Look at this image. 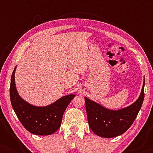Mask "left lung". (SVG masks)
Listing matches in <instances>:
<instances>
[{"label": "left lung", "instance_id": "8db88e82", "mask_svg": "<svg viewBox=\"0 0 153 153\" xmlns=\"http://www.w3.org/2000/svg\"><path fill=\"white\" fill-rule=\"evenodd\" d=\"M143 86L139 97L127 107L118 110H111L85 97L88 122L92 131L99 137L113 138L125 133L137 118L144 99Z\"/></svg>", "mask_w": 153, "mask_h": 153}]
</instances>
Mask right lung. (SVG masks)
I'll list each match as a JSON object with an SVG mask.
<instances>
[{"instance_id":"1","label":"right lung","mask_w":153,"mask_h":153,"mask_svg":"<svg viewBox=\"0 0 153 153\" xmlns=\"http://www.w3.org/2000/svg\"><path fill=\"white\" fill-rule=\"evenodd\" d=\"M12 72L10 97L12 108L25 128L35 135L47 136L55 133L61 125L62 116L74 94L62 96L51 104L44 106L33 105L24 100L16 90L14 74Z\"/></svg>"}]
</instances>
